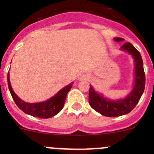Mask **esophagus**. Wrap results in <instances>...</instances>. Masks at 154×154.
Wrapping results in <instances>:
<instances>
[{"instance_id":"esophagus-1","label":"esophagus","mask_w":154,"mask_h":154,"mask_svg":"<svg viewBox=\"0 0 154 154\" xmlns=\"http://www.w3.org/2000/svg\"><path fill=\"white\" fill-rule=\"evenodd\" d=\"M78 79L80 80H86V79H88V76L86 75V74H81V75H80V77H78Z\"/></svg>"}]
</instances>
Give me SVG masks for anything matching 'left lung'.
Listing matches in <instances>:
<instances>
[{"mask_svg": "<svg viewBox=\"0 0 154 154\" xmlns=\"http://www.w3.org/2000/svg\"><path fill=\"white\" fill-rule=\"evenodd\" d=\"M116 42L123 41V38H114ZM122 48L133 56L136 63L135 85L133 91L123 100H109L94 91L90 86L88 92V102L95 111L107 117H117L130 112L136 106L144 92L145 86L143 61L139 51L131 43L125 42Z\"/></svg>", "mask_w": 154, "mask_h": 154, "instance_id": "left-lung-1", "label": "left lung"}]
</instances>
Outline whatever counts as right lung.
<instances>
[{"mask_svg":"<svg viewBox=\"0 0 154 154\" xmlns=\"http://www.w3.org/2000/svg\"><path fill=\"white\" fill-rule=\"evenodd\" d=\"M7 82H8L9 89H10L12 99L18 108L26 114L34 116V117L40 118V119H49L58 114L64 106L66 95L72 86V83H70L47 101L42 102V103H29L23 101L15 94L11 87L9 73L7 74Z\"/></svg>","mask_w":154,"mask_h":154,"instance_id":"obj_1","label":"right lung"}]
</instances>
